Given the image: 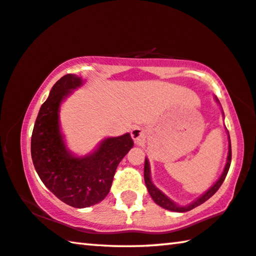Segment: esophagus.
I'll return each instance as SVG.
<instances>
[{
  "label": "esophagus",
  "instance_id": "obj_1",
  "mask_svg": "<svg viewBox=\"0 0 256 256\" xmlns=\"http://www.w3.org/2000/svg\"><path fill=\"white\" fill-rule=\"evenodd\" d=\"M131 136H132V139H133V141H134V142H136V144L140 142V141H142L144 138V131L141 128H132Z\"/></svg>",
  "mask_w": 256,
  "mask_h": 256
}]
</instances>
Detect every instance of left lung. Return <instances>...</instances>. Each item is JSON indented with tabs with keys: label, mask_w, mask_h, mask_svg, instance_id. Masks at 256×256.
<instances>
[{
	"label": "left lung",
	"mask_w": 256,
	"mask_h": 256,
	"mask_svg": "<svg viewBox=\"0 0 256 256\" xmlns=\"http://www.w3.org/2000/svg\"><path fill=\"white\" fill-rule=\"evenodd\" d=\"M216 102L220 104L218 102V98L216 96ZM228 133V139H229V148H228V157H226V163L224 166V170H223L222 174L218 178V181L214 184L208 190V192H205L204 194H202L197 198L196 200H194L192 202H190L188 205H184V206H181V205H178L176 202H173L171 198H168V196L164 192H162L160 189L157 188V186L152 184V176H150V165H149V160L146 158L144 160V182H146V186H147V189H148V192L150 196H152V200L156 202L157 205H160V208H163L165 210H172V212H179V213H184V212H188V210H192L194 208H197V206H200L202 202H205L208 200H210V197L213 196L214 194H216L218 188H220L221 184H223V181H224L226 174H228L229 171V168H230V163H231V142H230V136H229V132Z\"/></svg>",
	"instance_id": "left-lung-1"
}]
</instances>
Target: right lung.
<instances>
[{
	"instance_id": "obj_1",
	"label": "right lung",
	"mask_w": 256,
	"mask_h": 256,
	"mask_svg": "<svg viewBox=\"0 0 256 256\" xmlns=\"http://www.w3.org/2000/svg\"><path fill=\"white\" fill-rule=\"evenodd\" d=\"M83 83L82 77L67 74L52 86L40 108L30 144L32 160L40 179L60 200L76 208L104 200L117 166L134 144L130 133H125L106 138L85 156H76L68 149L60 130V106Z\"/></svg>"
}]
</instances>
